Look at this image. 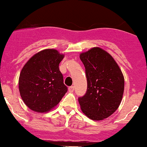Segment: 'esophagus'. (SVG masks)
I'll list each match as a JSON object with an SVG mask.
<instances>
[{
  "label": "esophagus",
  "mask_w": 147,
  "mask_h": 147,
  "mask_svg": "<svg viewBox=\"0 0 147 147\" xmlns=\"http://www.w3.org/2000/svg\"><path fill=\"white\" fill-rule=\"evenodd\" d=\"M74 86H72L69 87V92H71V93L74 92Z\"/></svg>",
  "instance_id": "1"
}]
</instances>
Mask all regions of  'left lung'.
<instances>
[{
  "mask_svg": "<svg viewBox=\"0 0 147 147\" xmlns=\"http://www.w3.org/2000/svg\"><path fill=\"white\" fill-rule=\"evenodd\" d=\"M87 78V91L78 98L82 112L100 121L119 107L124 90V77L114 58L104 49L93 47L80 53Z\"/></svg>",
  "mask_w": 147,
  "mask_h": 147,
  "instance_id": "1",
  "label": "left lung"
}]
</instances>
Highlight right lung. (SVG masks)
<instances>
[{
	"instance_id": "obj_1",
	"label": "right lung",
	"mask_w": 147,
	"mask_h": 147,
	"mask_svg": "<svg viewBox=\"0 0 147 147\" xmlns=\"http://www.w3.org/2000/svg\"><path fill=\"white\" fill-rule=\"evenodd\" d=\"M63 58L64 54L56 49H44L33 55L23 67L18 79L20 95L32 111H51L67 91L59 68Z\"/></svg>"
}]
</instances>
